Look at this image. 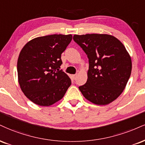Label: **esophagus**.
<instances>
[{
  "label": "esophagus",
  "mask_w": 145,
  "mask_h": 145,
  "mask_svg": "<svg viewBox=\"0 0 145 145\" xmlns=\"http://www.w3.org/2000/svg\"><path fill=\"white\" fill-rule=\"evenodd\" d=\"M76 77H77V75L76 74H74V75H72V78L74 80H76Z\"/></svg>",
  "instance_id": "obj_1"
}]
</instances>
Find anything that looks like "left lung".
<instances>
[{"label":"left lung","mask_w":145,"mask_h":145,"mask_svg":"<svg viewBox=\"0 0 145 145\" xmlns=\"http://www.w3.org/2000/svg\"><path fill=\"white\" fill-rule=\"evenodd\" d=\"M74 40L87 55L88 79L79 86L92 103L109 104L122 93L132 71L131 57L118 38L109 34L74 35Z\"/></svg>","instance_id":"obj_1"}]
</instances>
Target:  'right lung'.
Wrapping results in <instances>:
<instances>
[{"label":"right lung","instance_id":"obj_1","mask_svg":"<svg viewBox=\"0 0 145 145\" xmlns=\"http://www.w3.org/2000/svg\"><path fill=\"white\" fill-rule=\"evenodd\" d=\"M72 36L53 34L31 40L23 47L17 60L18 82L27 99L40 106L61 100L71 81L60 70L61 54Z\"/></svg>","mask_w":145,"mask_h":145}]
</instances>
